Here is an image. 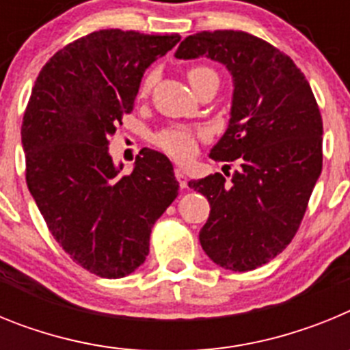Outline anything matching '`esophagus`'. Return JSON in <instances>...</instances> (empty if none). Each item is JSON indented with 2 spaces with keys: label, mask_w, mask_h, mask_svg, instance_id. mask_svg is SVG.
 Masks as SVG:
<instances>
[{
  "label": "esophagus",
  "mask_w": 350,
  "mask_h": 350,
  "mask_svg": "<svg viewBox=\"0 0 350 350\" xmlns=\"http://www.w3.org/2000/svg\"><path fill=\"white\" fill-rule=\"evenodd\" d=\"M175 177H177L178 185H180L182 189H187V177H185L184 170L180 168H175Z\"/></svg>",
  "instance_id": "1"
}]
</instances>
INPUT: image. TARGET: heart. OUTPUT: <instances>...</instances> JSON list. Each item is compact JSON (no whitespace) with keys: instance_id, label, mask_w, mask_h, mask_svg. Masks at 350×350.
<instances>
[{"instance_id":"1","label":"heart","mask_w":350,"mask_h":350,"mask_svg":"<svg viewBox=\"0 0 350 350\" xmlns=\"http://www.w3.org/2000/svg\"><path fill=\"white\" fill-rule=\"evenodd\" d=\"M208 73H213V70H210L208 66H193L187 71V79H189L191 85H193L196 80L208 75ZM154 82H156V71H148L147 75L144 77V80H142L140 94H148ZM198 137H200V133L193 131V129L184 128V126H173V128L163 129L161 133H157L154 142H156L157 147L163 148L170 156L185 159V157H189L194 152V145H196Z\"/></svg>"}]
</instances>
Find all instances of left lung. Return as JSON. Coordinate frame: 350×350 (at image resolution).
<instances>
[{"label": "left lung", "mask_w": 350, "mask_h": 350, "mask_svg": "<svg viewBox=\"0 0 350 350\" xmlns=\"http://www.w3.org/2000/svg\"><path fill=\"white\" fill-rule=\"evenodd\" d=\"M175 55H206L233 75L230 126L210 157L240 170L224 172L230 181L213 173L189 187L210 203L200 231L206 256L226 270H254L289 245L307 212L323 170L319 107L295 61L245 31H202Z\"/></svg>", "instance_id": "8db88e82"}]
</instances>
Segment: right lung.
Masks as SVG:
<instances>
[{"label":"right lung","mask_w":350,"mask_h":350,"mask_svg":"<svg viewBox=\"0 0 350 350\" xmlns=\"http://www.w3.org/2000/svg\"><path fill=\"white\" fill-rule=\"evenodd\" d=\"M178 35L100 29L55 52L23 117L27 189L55 242L83 270L119 279L148 254L150 231L178 194L165 154L142 148L131 173L108 137L133 112L142 77Z\"/></svg>","instance_id":"1"}]
</instances>
